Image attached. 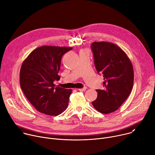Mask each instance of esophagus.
Returning <instances> with one entry per match:
<instances>
[{"mask_svg":"<svg viewBox=\"0 0 155 155\" xmlns=\"http://www.w3.org/2000/svg\"><path fill=\"white\" fill-rule=\"evenodd\" d=\"M86 90V86H84L83 87L80 88V89H78V90H79L80 91H85Z\"/></svg>","mask_w":155,"mask_h":155,"instance_id":"esophagus-1","label":"esophagus"}]
</instances>
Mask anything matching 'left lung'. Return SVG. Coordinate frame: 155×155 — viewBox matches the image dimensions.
Listing matches in <instances>:
<instances>
[{
  "instance_id": "left-lung-1",
  "label": "left lung",
  "mask_w": 155,
  "mask_h": 155,
  "mask_svg": "<svg viewBox=\"0 0 155 155\" xmlns=\"http://www.w3.org/2000/svg\"><path fill=\"white\" fill-rule=\"evenodd\" d=\"M91 48L97 73L104 77L103 89L96 90L97 97L92 104L102 114L112 113L123 104L131 92L133 67L126 53L114 43L93 42Z\"/></svg>"
}]
</instances>
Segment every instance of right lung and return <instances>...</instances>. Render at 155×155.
<instances>
[{
  "label": "right lung",
  "instance_id": "obj_1",
  "mask_svg": "<svg viewBox=\"0 0 155 155\" xmlns=\"http://www.w3.org/2000/svg\"><path fill=\"white\" fill-rule=\"evenodd\" d=\"M70 47L43 46L31 53L24 61L20 71L22 90L30 103L38 112L57 116L68 108L72 90L55 87L59 79L62 56Z\"/></svg>",
  "mask_w": 155,
  "mask_h": 155
}]
</instances>
